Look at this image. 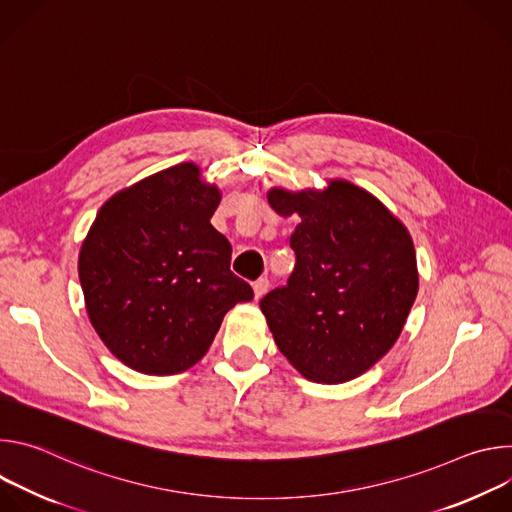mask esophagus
Instances as JSON below:
<instances>
[{
  "label": "esophagus",
  "mask_w": 512,
  "mask_h": 512,
  "mask_svg": "<svg viewBox=\"0 0 512 512\" xmlns=\"http://www.w3.org/2000/svg\"><path fill=\"white\" fill-rule=\"evenodd\" d=\"M267 287H269V281H267V277H259L255 283H253V291H255V298L259 300L265 291H267Z\"/></svg>",
  "instance_id": "34e87169"
}]
</instances>
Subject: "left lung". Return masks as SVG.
I'll return each mask as SVG.
<instances>
[{
	"label": "left lung",
	"mask_w": 512,
	"mask_h": 512,
	"mask_svg": "<svg viewBox=\"0 0 512 512\" xmlns=\"http://www.w3.org/2000/svg\"><path fill=\"white\" fill-rule=\"evenodd\" d=\"M267 198L300 218L289 237L294 271L259 302L277 348L310 381H350L403 330L417 296L413 241L375 196L344 180Z\"/></svg>",
	"instance_id": "8db88e82"
}]
</instances>
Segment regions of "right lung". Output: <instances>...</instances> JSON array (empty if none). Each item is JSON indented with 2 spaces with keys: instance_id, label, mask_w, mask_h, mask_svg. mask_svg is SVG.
Instances as JSON below:
<instances>
[{
  "instance_id": "add662e5",
  "label": "right lung",
  "mask_w": 512,
  "mask_h": 512,
  "mask_svg": "<svg viewBox=\"0 0 512 512\" xmlns=\"http://www.w3.org/2000/svg\"><path fill=\"white\" fill-rule=\"evenodd\" d=\"M194 164L115 194L83 243L79 277L107 348L145 375H176L210 348L225 314L253 300L231 271V243L210 225L221 200Z\"/></svg>"
}]
</instances>
